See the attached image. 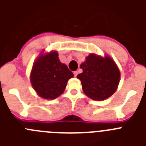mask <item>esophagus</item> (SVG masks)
Listing matches in <instances>:
<instances>
[{"label":"esophagus","mask_w":146,"mask_h":146,"mask_svg":"<svg viewBox=\"0 0 146 146\" xmlns=\"http://www.w3.org/2000/svg\"><path fill=\"white\" fill-rule=\"evenodd\" d=\"M77 74H78V72H77V71H75V72H74V77H77Z\"/></svg>","instance_id":"34e87169"}]
</instances>
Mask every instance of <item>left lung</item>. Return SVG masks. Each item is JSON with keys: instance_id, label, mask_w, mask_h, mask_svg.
I'll list each match as a JSON object with an SVG mask.
<instances>
[{"instance_id": "1", "label": "left lung", "mask_w": 146, "mask_h": 146, "mask_svg": "<svg viewBox=\"0 0 146 146\" xmlns=\"http://www.w3.org/2000/svg\"><path fill=\"white\" fill-rule=\"evenodd\" d=\"M82 72L77 77L81 81L86 96L96 101L111 96L118 88L121 74L114 60L106 55L90 54L80 65Z\"/></svg>"}]
</instances>
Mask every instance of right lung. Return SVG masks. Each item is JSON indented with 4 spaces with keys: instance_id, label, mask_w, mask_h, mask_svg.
<instances>
[{
    "instance_id": "add662e5",
    "label": "right lung",
    "mask_w": 146,
    "mask_h": 146,
    "mask_svg": "<svg viewBox=\"0 0 146 146\" xmlns=\"http://www.w3.org/2000/svg\"><path fill=\"white\" fill-rule=\"evenodd\" d=\"M73 76L67 66L60 61L58 52L51 51L42 52L35 60L30 79L40 97L54 99L64 93L67 82Z\"/></svg>"
}]
</instances>
